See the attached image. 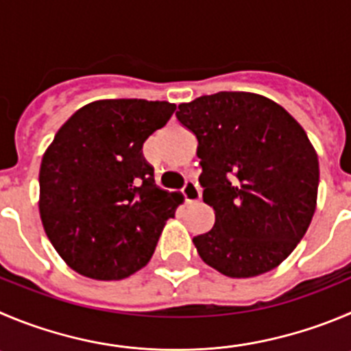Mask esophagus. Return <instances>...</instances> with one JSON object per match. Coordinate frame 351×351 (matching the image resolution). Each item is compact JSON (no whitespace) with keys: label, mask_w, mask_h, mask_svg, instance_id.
I'll list each match as a JSON object with an SVG mask.
<instances>
[{"label":"esophagus","mask_w":351,"mask_h":351,"mask_svg":"<svg viewBox=\"0 0 351 351\" xmlns=\"http://www.w3.org/2000/svg\"><path fill=\"white\" fill-rule=\"evenodd\" d=\"M183 195H185V201L189 204H195V202L201 201V189L195 182H186L185 186H183Z\"/></svg>","instance_id":"esophagus-1"}]
</instances>
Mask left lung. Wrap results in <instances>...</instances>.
<instances>
[{
	"label": "left lung",
	"mask_w": 351,
	"mask_h": 351,
	"mask_svg": "<svg viewBox=\"0 0 351 351\" xmlns=\"http://www.w3.org/2000/svg\"><path fill=\"white\" fill-rule=\"evenodd\" d=\"M180 123L197 138L215 225L194 237L206 265L232 279L279 267L310 227L319 157L301 124L270 98L220 91L180 104Z\"/></svg>",
	"instance_id": "left-lung-1"
}]
</instances>
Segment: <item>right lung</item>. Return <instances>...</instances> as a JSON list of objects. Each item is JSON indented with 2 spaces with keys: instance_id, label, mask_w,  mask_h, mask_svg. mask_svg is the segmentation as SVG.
Masks as SVG:
<instances>
[{
  "instance_id": "add662e5",
  "label": "right lung",
  "mask_w": 351,
  "mask_h": 351,
  "mask_svg": "<svg viewBox=\"0 0 351 351\" xmlns=\"http://www.w3.org/2000/svg\"><path fill=\"white\" fill-rule=\"evenodd\" d=\"M175 109L159 100H95L72 114L45 150L39 216L74 271L121 280L150 261L183 195L156 185L142 147Z\"/></svg>"
}]
</instances>
